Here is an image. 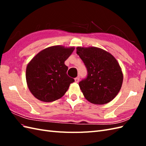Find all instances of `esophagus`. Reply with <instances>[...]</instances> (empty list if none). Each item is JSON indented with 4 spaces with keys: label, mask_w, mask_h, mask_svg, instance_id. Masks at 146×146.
Listing matches in <instances>:
<instances>
[{
    "label": "esophagus",
    "mask_w": 146,
    "mask_h": 146,
    "mask_svg": "<svg viewBox=\"0 0 146 146\" xmlns=\"http://www.w3.org/2000/svg\"><path fill=\"white\" fill-rule=\"evenodd\" d=\"M79 80H80V78H79V77H76V78H75V82L76 83H78V82H79Z\"/></svg>",
    "instance_id": "obj_1"
}]
</instances>
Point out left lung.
<instances>
[{"mask_svg":"<svg viewBox=\"0 0 146 146\" xmlns=\"http://www.w3.org/2000/svg\"><path fill=\"white\" fill-rule=\"evenodd\" d=\"M76 53L88 71L87 78L79 83L85 98L96 105L111 102L119 94L123 83L122 71L115 58L94 46H78Z\"/></svg>","mask_w":146,"mask_h":146,"instance_id":"1","label":"left lung"}]
</instances>
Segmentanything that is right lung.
Segmentation results:
<instances>
[{"mask_svg":"<svg viewBox=\"0 0 146 146\" xmlns=\"http://www.w3.org/2000/svg\"><path fill=\"white\" fill-rule=\"evenodd\" d=\"M74 49V46H50L39 52L29 62L26 78L34 97L42 102H51L65 94L75 81L67 75L68 66L64 64Z\"/></svg>","mask_w":146,"mask_h":146,"instance_id":"add662e5","label":"right lung"}]
</instances>
